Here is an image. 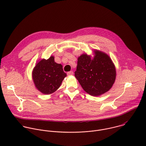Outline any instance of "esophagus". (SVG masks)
<instances>
[{"instance_id": "obj_1", "label": "esophagus", "mask_w": 146, "mask_h": 146, "mask_svg": "<svg viewBox=\"0 0 146 146\" xmlns=\"http://www.w3.org/2000/svg\"><path fill=\"white\" fill-rule=\"evenodd\" d=\"M67 74H68V76H72V75L73 74V71H70V72L67 73Z\"/></svg>"}]
</instances>
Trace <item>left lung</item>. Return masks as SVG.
Here are the masks:
<instances>
[{
    "label": "left lung",
    "mask_w": 146,
    "mask_h": 146,
    "mask_svg": "<svg viewBox=\"0 0 146 146\" xmlns=\"http://www.w3.org/2000/svg\"><path fill=\"white\" fill-rule=\"evenodd\" d=\"M94 57L83 54L78 58L76 78L87 93L99 96L109 91L114 83L116 70L108 55L94 50Z\"/></svg>",
    "instance_id": "left-lung-1"
}]
</instances>
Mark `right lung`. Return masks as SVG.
I'll return each instance as SVG.
<instances>
[{"label":"right lung","instance_id":"1","mask_svg":"<svg viewBox=\"0 0 146 146\" xmlns=\"http://www.w3.org/2000/svg\"><path fill=\"white\" fill-rule=\"evenodd\" d=\"M66 76L62 65L56 63L53 56L48 59L40 60L32 72L35 87L40 92L46 95L56 91Z\"/></svg>","mask_w":146,"mask_h":146}]
</instances>
